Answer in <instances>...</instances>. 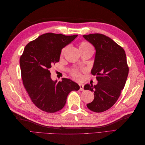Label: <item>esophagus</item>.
Returning a JSON list of instances; mask_svg holds the SVG:
<instances>
[{"label":"esophagus","instance_id":"34e87169","mask_svg":"<svg viewBox=\"0 0 145 145\" xmlns=\"http://www.w3.org/2000/svg\"><path fill=\"white\" fill-rule=\"evenodd\" d=\"M79 86H80V91H83V87H84V85H83L82 83H80Z\"/></svg>","mask_w":145,"mask_h":145}]
</instances>
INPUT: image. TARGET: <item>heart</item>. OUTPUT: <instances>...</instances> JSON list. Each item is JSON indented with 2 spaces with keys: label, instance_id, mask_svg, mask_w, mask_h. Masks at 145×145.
<instances>
[{
  "label": "heart",
  "instance_id": "1",
  "mask_svg": "<svg viewBox=\"0 0 145 145\" xmlns=\"http://www.w3.org/2000/svg\"><path fill=\"white\" fill-rule=\"evenodd\" d=\"M79 48L80 49H93V47L92 46V45L90 44V43L86 42H82V43H80ZM65 50V48H63V49L62 50V52H61V55H62L63 54ZM71 76L74 79L77 80H80L82 77L80 72L76 69L73 70V71L71 72Z\"/></svg>",
  "mask_w": 145,
  "mask_h": 145
}]
</instances>
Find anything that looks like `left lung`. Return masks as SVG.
<instances>
[{
    "instance_id": "1",
    "label": "left lung",
    "mask_w": 145,
    "mask_h": 145,
    "mask_svg": "<svg viewBox=\"0 0 145 145\" xmlns=\"http://www.w3.org/2000/svg\"><path fill=\"white\" fill-rule=\"evenodd\" d=\"M95 48L91 74L96 76V85L86 84L84 89L94 93L93 102L87 104L91 111L102 112L116 103L124 88L129 72L123 48L105 35L95 33L83 35Z\"/></svg>"
}]
</instances>
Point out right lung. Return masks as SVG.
<instances>
[{
  "label": "right lung",
  "mask_w": 145,
  "mask_h": 145,
  "mask_svg": "<svg viewBox=\"0 0 145 145\" xmlns=\"http://www.w3.org/2000/svg\"><path fill=\"white\" fill-rule=\"evenodd\" d=\"M77 35L43 34L25 47L20 58L21 76L24 86L33 103L46 112L62 109L68 95L78 91L80 86L68 78L53 81L50 69L59 62L62 49L71 43Z\"/></svg>",
  "instance_id": "1"
}]
</instances>
